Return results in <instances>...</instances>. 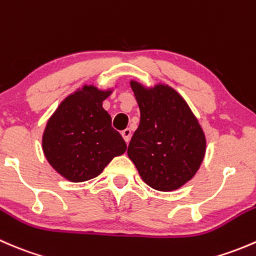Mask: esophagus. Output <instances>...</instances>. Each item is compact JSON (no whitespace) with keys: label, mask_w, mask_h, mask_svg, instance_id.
<instances>
[{"label":"esophagus","mask_w":256,"mask_h":256,"mask_svg":"<svg viewBox=\"0 0 256 256\" xmlns=\"http://www.w3.org/2000/svg\"><path fill=\"white\" fill-rule=\"evenodd\" d=\"M121 135H122L124 140L126 141V144H128V141H130V138H131V130H130V128H125L124 131H121Z\"/></svg>","instance_id":"obj_1"}]
</instances>
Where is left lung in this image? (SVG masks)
Here are the masks:
<instances>
[{
    "mask_svg": "<svg viewBox=\"0 0 256 256\" xmlns=\"http://www.w3.org/2000/svg\"><path fill=\"white\" fill-rule=\"evenodd\" d=\"M141 120L128 156L142 180L161 192L176 190L200 170L207 138L182 95L167 84L146 86L130 80Z\"/></svg>",
    "mask_w": 256,
    "mask_h": 256,
    "instance_id": "left-lung-1",
    "label": "left lung"
}]
</instances>
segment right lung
I'll return each mask as SVG.
<instances>
[{
	"label": "right lung",
	"mask_w": 256,
	"mask_h": 256,
	"mask_svg": "<svg viewBox=\"0 0 256 256\" xmlns=\"http://www.w3.org/2000/svg\"><path fill=\"white\" fill-rule=\"evenodd\" d=\"M114 88L85 84L69 94L48 118L42 150L52 168L70 182L99 176L116 156L126 151L122 136L112 128L102 102Z\"/></svg>",
	"instance_id": "add662e5"
}]
</instances>
